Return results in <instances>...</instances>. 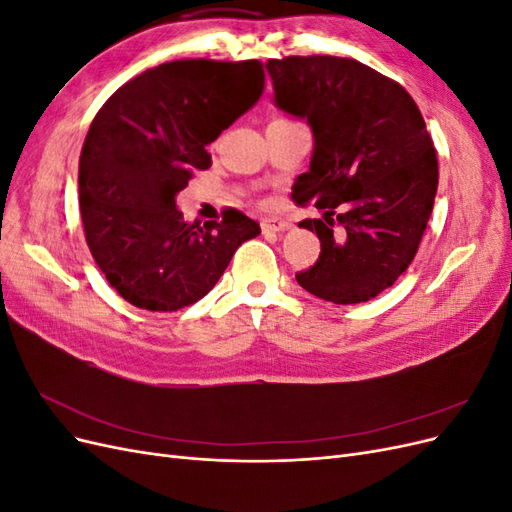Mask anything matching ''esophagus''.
Listing matches in <instances>:
<instances>
[{"label":"esophagus","instance_id":"esophagus-1","mask_svg":"<svg viewBox=\"0 0 512 512\" xmlns=\"http://www.w3.org/2000/svg\"><path fill=\"white\" fill-rule=\"evenodd\" d=\"M260 228L265 235H275V232H282L288 228V222L282 218H265L260 222Z\"/></svg>","mask_w":512,"mask_h":512}]
</instances>
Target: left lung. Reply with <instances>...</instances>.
<instances>
[{
  "label": "left lung",
  "instance_id": "1",
  "mask_svg": "<svg viewBox=\"0 0 512 512\" xmlns=\"http://www.w3.org/2000/svg\"><path fill=\"white\" fill-rule=\"evenodd\" d=\"M275 102L314 132L312 164L292 185L322 218L320 256L297 273L307 292L337 305L391 288L414 260L438 190V158L416 102L397 81L333 55L269 59Z\"/></svg>",
  "mask_w": 512,
  "mask_h": 512
}]
</instances>
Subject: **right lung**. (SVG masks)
<instances>
[{
    "instance_id": "right-lung-1",
    "label": "right lung",
    "mask_w": 512,
    "mask_h": 512,
    "mask_svg": "<svg viewBox=\"0 0 512 512\" xmlns=\"http://www.w3.org/2000/svg\"><path fill=\"white\" fill-rule=\"evenodd\" d=\"M258 59H177L121 85L94 117L79 162V203L96 265L128 303L177 312L218 284L260 224L237 209L183 222L175 207L207 145L260 100Z\"/></svg>"
}]
</instances>
